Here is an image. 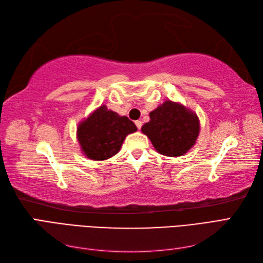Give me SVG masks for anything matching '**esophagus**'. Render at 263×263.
<instances>
[{
  "instance_id": "obj_1",
  "label": "esophagus",
  "mask_w": 263,
  "mask_h": 263,
  "mask_svg": "<svg viewBox=\"0 0 263 263\" xmlns=\"http://www.w3.org/2000/svg\"><path fill=\"white\" fill-rule=\"evenodd\" d=\"M135 124H136V126H137V128H138V129H140V128H141V126H142L141 121H136V122H135Z\"/></svg>"
}]
</instances>
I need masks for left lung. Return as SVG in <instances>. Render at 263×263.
I'll use <instances>...</instances> for the list:
<instances>
[{
	"label": "left lung",
	"instance_id": "1",
	"mask_svg": "<svg viewBox=\"0 0 263 263\" xmlns=\"http://www.w3.org/2000/svg\"><path fill=\"white\" fill-rule=\"evenodd\" d=\"M141 132L160 155L180 157L192 148L200 134V119L192 109L166 100L153 112Z\"/></svg>",
	"mask_w": 263,
	"mask_h": 263
}]
</instances>
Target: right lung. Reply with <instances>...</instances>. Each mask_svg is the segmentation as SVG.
<instances>
[{"label": "right lung", "mask_w": 263, "mask_h": 263, "mask_svg": "<svg viewBox=\"0 0 263 263\" xmlns=\"http://www.w3.org/2000/svg\"><path fill=\"white\" fill-rule=\"evenodd\" d=\"M136 130V125L128 117L107 109L106 105H101L79 123L77 138L86 158L103 161L115 156L127 135Z\"/></svg>", "instance_id": "right-lung-1"}]
</instances>
